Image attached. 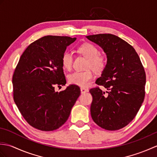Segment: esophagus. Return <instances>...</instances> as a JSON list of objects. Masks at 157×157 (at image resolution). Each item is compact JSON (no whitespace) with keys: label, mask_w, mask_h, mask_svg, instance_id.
Returning a JSON list of instances; mask_svg holds the SVG:
<instances>
[{"label":"esophagus","mask_w":157,"mask_h":157,"mask_svg":"<svg viewBox=\"0 0 157 157\" xmlns=\"http://www.w3.org/2000/svg\"><path fill=\"white\" fill-rule=\"evenodd\" d=\"M80 90H81V92H82V94H84V93H86V92H88V89H86V88H80Z\"/></svg>","instance_id":"34e87169"}]
</instances>
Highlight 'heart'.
Masks as SVG:
<instances>
[{"label":"heart","mask_w":157,"mask_h":157,"mask_svg":"<svg viewBox=\"0 0 157 157\" xmlns=\"http://www.w3.org/2000/svg\"><path fill=\"white\" fill-rule=\"evenodd\" d=\"M78 51L82 55L88 59L87 67H90L95 71H101L106 66V59L105 56L100 54L99 50L94 44L91 43H84L78 48ZM73 56L71 52L66 51L61 56V63L65 69L69 70L73 64ZM92 72L90 70L84 71H75L68 75V82L71 84L81 87L87 86L93 79Z\"/></svg>","instance_id":"obj_1"}]
</instances>
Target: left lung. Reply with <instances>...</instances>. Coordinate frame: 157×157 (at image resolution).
<instances>
[{
  "instance_id": "1",
  "label": "left lung",
  "mask_w": 157,
  "mask_h": 157,
  "mask_svg": "<svg viewBox=\"0 0 157 157\" xmlns=\"http://www.w3.org/2000/svg\"><path fill=\"white\" fill-rule=\"evenodd\" d=\"M106 53L107 63L96 84L92 96L91 117L101 128L114 131L128 125L139 111L145 96L146 73L133 46L118 36L99 34L86 36Z\"/></svg>"
}]
</instances>
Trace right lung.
I'll list each match as a JSON object with an SVG mask.
<instances>
[{
	"label": "right lung",
	"mask_w": 157,
	"mask_h": 157,
	"mask_svg": "<svg viewBox=\"0 0 157 157\" xmlns=\"http://www.w3.org/2000/svg\"><path fill=\"white\" fill-rule=\"evenodd\" d=\"M76 38L46 36L29 44L23 52L13 75V99L33 128L53 131L68 119L80 89L70 85L56 92L55 86L66 84L61 56Z\"/></svg>",
	"instance_id": "right-lung-1"
}]
</instances>
